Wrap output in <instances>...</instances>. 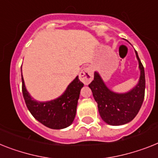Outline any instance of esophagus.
Instances as JSON below:
<instances>
[{
	"mask_svg": "<svg viewBox=\"0 0 158 158\" xmlns=\"http://www.w3.org/2000/svg\"><path fill=\"white\" fill-rule=\"evenodd\" d=\"M79 79L84 84L87 85L93 79V71L91 67H85L82 69L81 72L79 73Z\"/></svg>",
	"mask_w": 158,
	"mask_h": 158,
	"instance_id": "34e87169",
	"label": "esophagus"
}]
</instances>
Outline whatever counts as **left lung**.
Segmentation results:
<instances>
[{
  "label": "left lung",
  "instance_id": "obj_1",
  "mask_svg": "<svg viewBox=\"0 0 158 158\" xmlns=\"http://www.w3.org/2000/svg\"><path fill=\"white\" fill-rule=\"evenodd\" d=\"M138 59L140 76L138 84L127 93L118 94L106 87L97 72L94 80L89 84L94 99L98 104L102 120L111 125H121L130 122L137 115L144 98L145 77L142 63L136 51Z\"/></svg>",
  "mask_w": 158,
  "mask_h": 158
}]
</instances>
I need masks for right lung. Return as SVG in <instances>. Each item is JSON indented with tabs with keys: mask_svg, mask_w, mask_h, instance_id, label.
Listing matches in <instances>:
<instances>
[{
	"mask_svg": "<svg viewBox=\"0 0 158 158\" xmlns=\"http://www.w3.org/2000/svg\"><path fill=\"white\" fill-rule=\"evenodd\" d=\"M22 94L30 113L43 125L53 129H62L72 124L76 114L78 99L83 83L77 76L64 93L58 99L47 102H38L32 99L26 91L22 77Z\"/></svg>",
	"mask_w": 158,
	"mask_h": 158,
	"instance_id": "1",
	"label": "right lung"
}]
</instances>
